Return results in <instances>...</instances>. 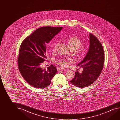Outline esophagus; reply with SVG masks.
Wrapping results in <instances>:
<instances>
[{
	"mask_svg": "<svg viewBox=\"0 0 120 120\" xmlns=\"http://www.w3.org/2000/svg\"><path fill=\"white\" fill-rule=\"evenodd\" d=\"M65 70L64 68H57V71H60L61 70Z\"/></svg>",
	"mask_w": 120,
	"mask_h": 120,
	"instance_id": "obj_1",
	"label": "esophagus"
}]
</instances>
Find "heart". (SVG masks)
<instances>
[{"instance_id": "1", "label": "heart", "mask_w": 120, "mask_h": 120, "mask_svg": "<svg viewBox=\"0 0 120 120\" xmlns=\"http://www.w3.org/2000/svg\"><path fill=\"white\" fill-rule=\"evenodd\" d=\"M67 43L69 48L70 50H75L77 51V50L82 47L83 43L82 41L79 38L76 36H72L69 38L67 40ZM59 43L58 42L55 44L53 48V51H55L57 49ZM82 55V51L81 50L79 52L78 56H81ZM71 59L66 60L64 59H59L57 61V63L59 65L62 67H66L69 65V63L71 62Z\"/></svg>"}]
</instances>
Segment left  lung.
I'll use <instances>...</instances> for the list:
<instances>
[{
	"label": "left lung",
	"instance_id": "1",
	"mask_svg": "<svg viewBox=\"0 0 120 120\" xmlns=\"http://www.w3.org/2000/svg\"><path fill=\"white\" fill-rule=\"evenodd\" d=\"M90 46L84 59L77 64L83 68L82 73L77 71L70 82L79 88L92 84L100 75L104 63V52L102 45L94 35L90 34Z\"/></svg>",
	"mask_w": 120,
	"mask_h": 120
}]
</instances>
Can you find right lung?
Masks as SVG:
<instances>
[{
  "instance_id": "obj_1",
  "label": "right lung",
  "mask_w": 120,
  "mask_h": 120,
  "mask_svg": "<svg viewBox=\"0 0 120 120\" xmlns=\"http://www.w3.org/2000/svg\"><path fill=\"white\" fill-rule=\"evenodd\" d=\"M62 27L51 26L38 28L22 42L20 46L18 64L20 73L32 86L43 88L48 86L56 73L53 65L42 69L41 64L45 61L47 43L61 31Z\"/></svg>"
}]
</instances>
